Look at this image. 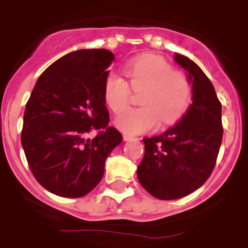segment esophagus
<instances>
[{
	"label": "esophagus",
	"instance_id": "34e87169",
	"mask_svg": "<svg viewBox=\"0 0 248 248\" xmlns=\"http://www.w3.org/2000/svg\"><path fill=\"white\" fill-rule=\"evenodd\" d=\"M124 140H138V138L133 137V136H129V135H124Z\"/></svg>",
	"mask_w": 248,
	"mask_h": 248
}]
</instances>
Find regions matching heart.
Wrapping results in <instances>:
<instances>
[{
	"label": "heart",
	"instance_id": "b5f03b06",
	"mask_svg": "<svg viewBox=\"0 0 248 248\" xmlns=\"http://www.w3.org/2000/svg\"><path fill=\"white\" fill-rule=\"evenodd\" d=\"M131 88L140 90V108H127L116 119V126L128 135H138L161 124H171L188 108L191 85L186 76L158 55L143 54L124 64ZM131 89L116 73H108L104 82V99L113 112H121L129 101Z\"/></svg>",
	"mask_w": 248,
	"mask_h": 248
}]
</instances>
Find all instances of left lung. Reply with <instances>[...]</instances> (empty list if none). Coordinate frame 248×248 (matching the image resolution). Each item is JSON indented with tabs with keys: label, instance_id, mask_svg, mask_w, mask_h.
Instances as JSON below:
<instances>
[{
	"label": "left lung",
	"instance_id": "left-lung-1",
	"mask_svg": "<svg viewBox=\"0 0 248 248\" xmlns=\"http://www.w3.org/2000/svg\"><path fill=\"white\" fill-rule=\"evenodd\" d=\"M173 60L186 71L192 104L182 119L161 135L144 138V156L137 168L143 188L158 200L182 198L210 176L223 140L221 104L209 78L184 55Z\"/></svg>",
	"mask_w": 248,
	"mask_h": 248
}]
</instances>
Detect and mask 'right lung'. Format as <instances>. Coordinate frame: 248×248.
Wrapping results in <instances>:
<instances>
[{"mask_svg":"<svg viewBox=\"0 0 248 248\" xmlns=\"http://www.w3.org/2000/svg\"><path fill=\"white\" fill-rule=\"evenodd\" d=\"M113 60L105 48L64 55L39 77L25 106L22 145L29 168L44 188L60 197L79 198L95 188L105 160L122 142L121 133L108 126L104 99Z\"/></svg>","mask_w":248,"mask_h":248,"instance_id":"add662e5","label":"right lung"}]
</instances>
